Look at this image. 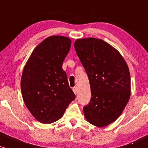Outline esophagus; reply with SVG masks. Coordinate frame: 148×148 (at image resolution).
Instances as JSON below:
<instances>
[{
    "label": "esophagus",
    "instance_id": "esophagus-1",
    "mask_svg": "<svg viewBox=\"0 0 148 148\" xmlns=\"http://www.w3.org/2000/svg\"><path fill=\"white\" fill-rule=\"evenodd\" d=\"M72 90H73V91H74V94L75 95H77V88L76 87H74L72 88Z\"/></svg>",
    "mask_w": 148,
    "mask_h": 148
}]
</instances>
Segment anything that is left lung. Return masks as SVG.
Returning a JSON list of instances; mask_svg holds the SVG:
<instances>
[{
    "instance_id": "8db88e82",
    "label": "left lung",
    "mask_w": 148,
    "mask_h": 148,
    "mask_svg": "<svg viewBox=\"0 0 148 148\" xmlns=\"http://www.w3.org/2000/svg\"><path fill=\"white\" fill-rule=\"evenodd\" d=\"M74 48L90 86V101L84 107L85 117L95 126L106 127L120 116L130 99L128 66L120 53L102 40L79 39Z\"/></svg>"
}]
</instances>
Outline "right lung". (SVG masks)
Segmentation results:
<instances>
[{
  "mask_svg": "<svg viewBox=\"0 0 148 148\" xmlns=\"http://www.w3.org/2000/svg\"><path fill=\"white\" fill-rule=\"evenodd\" d=\"M70 47L68 37H47L34 49L23 69L21 80L23 101L42 123L57 121L75 99L62 68Z\"/></svg>",
  "mask_w": 148,
  "mask_h": 148,
  "instance_id": "right-lung-1",
  "label": "right lung"
}]
</instances>
